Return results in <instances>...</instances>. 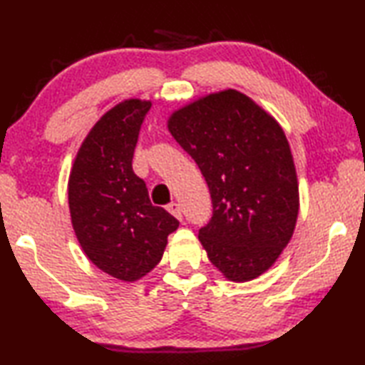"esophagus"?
Returning <instances> with one entry per match:
<instances>
[{"label": "esophagus", "mask_w": 365, "mask_h": 365, "mask_svg": "<svg viewBox=\"0 0 365 365\" xmlns=\"http://www.w3.org/2000/svg\"><path fill=\"white\" fill-rule=\"evenodd\" d=\"M168 211L174 215V217H177L178 220H182V209H180V205L178 202H170V205H168Z\"/></svg>", "instance_id": "obj_1"}]
</instances>
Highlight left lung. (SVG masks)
<instances>
[{
  "mask_svg": "<svg viewBox=\"0 0 365 365\" xmlns=\"http://www.w3.org/2000/svg\"><path fill=\"white\" fill-rule=\"evenodd\" d=\"M168 127L211 193L212 217L197 235L209 261L232 282L256 279L282 255L298 219V178L285 132L232 88L175 110Z\"/></svg>",
  "mask_w": 365,
  "mask_h": 365,
  "instance_id": "1",
  "label": "left lung"
}]
</instances>
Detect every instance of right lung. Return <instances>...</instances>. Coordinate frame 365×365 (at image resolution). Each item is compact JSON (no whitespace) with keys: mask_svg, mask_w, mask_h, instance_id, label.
<instances>
[{"mask_svg":"<svg viewBox=\"0 0 365 365\" xmlns=\"http://www.w3.org/2000/svg\"><path fill=\"white\" fill-rule=\"evenodd\" d=\"M151 101L125 100L86 135L73 160L67 193L73 232L98 269L123 282L159 264L178 220L153 206L132 169L133 151Z\"/></svg>","mask_w":365,"mask_h":365,"instance_id":"1","label":"right lung"}]
</instances>
